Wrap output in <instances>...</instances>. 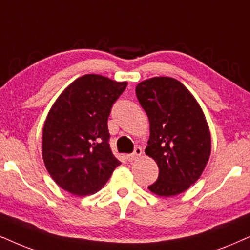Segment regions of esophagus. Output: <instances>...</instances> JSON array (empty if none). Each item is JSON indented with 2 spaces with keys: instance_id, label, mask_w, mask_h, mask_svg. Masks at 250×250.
<instances>
[{
  "instance_id": "esophagus-1",
  "label": "esophagus",
  "mask_w": 250,
  "mask_h": 250,
  "mask_svg": "<svg viewBox=\"0 0 250 250\" xmlns=\"http://www.w3.org/2000/svg\"><path fill=\"white\" fill-rule=\"evenodd\" d=\"M142 156V148L141 147H136L135 151L131 154H128L127 159L129 162H132V160H136L138 157Z\"/></svg>"
}]
</instances>
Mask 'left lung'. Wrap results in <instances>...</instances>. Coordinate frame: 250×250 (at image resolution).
I'll list each match as a JSON object with an SVG mask.
<instances>
[{
  "mask_svg": "<svg viewBox=\"0 0 250 250\" xmlns=\"http://www.w3.org/2000/svg\"><path fill=\"white\" fill-rule=\"evenodd\" d=\"M136 96L150 122L145 153L159 167L148 186L158 196L186 191L200 179L209 162L211 135L200 104L172 77H153L136 86Z\"/></svg>",
  "mask_w": 250,
  "mask_h": 250,
  "instance_id": "obj_1",
  "label": "left lung"
}]
</instances>
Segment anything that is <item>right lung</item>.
Returning <instances> with one entry per match:
<instances>
[{"mask_svg":"<svg viewBox=\"0 0 250 250\" xmlns=\"http://www.w3.org/2000/svg\"><path fill=\"white\" fill-rule=\"evenodd\" d=\"M127 84L84 75L53 104L43 123L42 159L49 175L65 191L94 194L121 165L109 147L107 120Z\"/></svg>","mask_w":250,"mask_h":250,"instance_id":"1","label":"right lung"}]
</instances>
